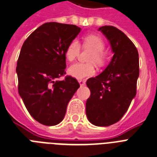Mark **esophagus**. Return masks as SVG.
Segmentation results:
<instances>
[{"label":"esophagus","mask_w":157,"mask_h":157,"mask_svg":"<svg viewBox=\"0 0 157 157\" xmlns=\"http://www.w3.org/2000/svg\"><path fill=\"white\" fill-rule=\"evenodd\" d=\"M78 82H79L80 86H83L86 85V81H84V80H79V81H78Z\"/></svg>","instance_id":"obj_1"}]
</instances>
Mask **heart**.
Wrapping results in <instances>:
<instances>
[{
    "mask_svg": "<svg viewBox=\"0 0 157 157\" xmlns=\"http://www.w3.org/2000/svg\"><path fill=\"white\" fill-rule=\"evenodd\" d=\"M82 46L84 49L92 50L88 57L89 62H94L101 66L105 63L106 55L103 50L105 49V42L101 37L95 34H86L82 38ZM80 51V44L78 41L74 39L68 44L65 50V56L70 62L75 59ZM95 69L93 63H77L71 65L68 69V74L71 77L77 79H84L87 77L94 75Z\"/></svg>",
    "mask_w": 157,
    "mask_h": 157,
    "instance_id": "b5f03b06",
    "label": "heart"
}]
</instances>
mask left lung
<instances>
[{"label":"left lung","mask_w":157,"mask_h":157,"mask_svg":"<svg viewBox=\"0 0 157 157\" xmlns=\"http://www.w3.org/2000/svg\"><path fill=\"white\" fill-rule=\"evenodd\" d=\"M107 37L114 55L107 68L86 81L90 95L86 103L88 120L95 126L116 124L124 116L136 94L139 54L126 35L116 27L99 29Z\"/></svg>","instance_id":"8db88e82"}]
</instances>
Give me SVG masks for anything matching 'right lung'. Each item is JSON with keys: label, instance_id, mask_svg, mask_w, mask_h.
Segmentation results:
<instances>
[{"label": "right lung", "instance_id": "add662e5", "mask_svg": "<svg viewBox=\"0 0 157 157\" xmlns=\"http://www.w3.org/2000/svg\"><path fill=\"white\" fill-rule=\"evenodd\" d=\"M75 25L47 22L23 43L17 63L18 92L31 116L46 126H54L66 114L67 104L80 85L66 75L65 50L79 33Z\"/></svg>", "mask_w": 157, "mask_h": 157}]
</instances>
